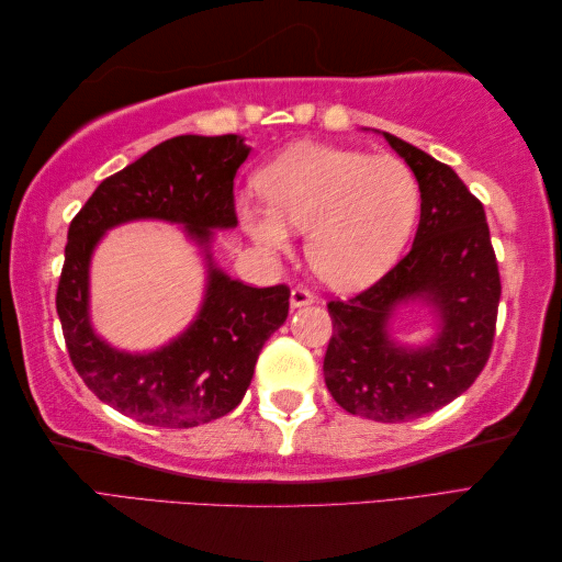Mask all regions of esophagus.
I'll return each mask as SVG.
<instances>
[{
  "label": "esophagus",
  "mask_w": 562,
  "mask_h": 562,
  "mask_svg": "<svg viewBox=\"0 0 562 562\" xmlns=\"http://www.w3.org/2000/svg\"><path fill=\"white\" fill-rule=\"evenodd\" d=\"M290 304H292V308H302V306L314 304V294L302 290V288H296V290H292V294H290Z\"/></svg>",
  "instance_id": "34e87169"
}]
</instances>
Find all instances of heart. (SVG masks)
<instances>
[{"label": "heart", "mask_w": 562, "mask_h": 562, "mask_svg": "<svg viewBox=\"0 0 562 562\" xmlns=\"http://www.w3.org/2000/svg\"><path fill=\"white\" fill-rule=\"evenodd\" d=\"M268 205L236 200L244 232L260 250L280 256L292 232H308L306 256L336 290H362L384 274L408 241L420 210L411 166L364 151L296 145L258 178Z\"/></svg>", "instance_id": "b5f03b06"}]
</instances>
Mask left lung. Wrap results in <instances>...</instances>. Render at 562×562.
I'll return each mask as SVG.
<instances>
[{"label":"left lung","mask_w":562,"mask_h":562,"mask_svg":"<svg viewBox=\"0 0 562 562\" xmlns=\"http://www.w3.org/2000/svg\"><path fill=\"white\" fill-rule=\"evenodd\" d=\"M381 135L417 178L420 224L411 254L374 288L328 304L324 376L348 413L408 423L459 398L483 372L503 288L481 200L451 166ZM408 313L430 324L420 341L397 336Z\"/></svg>","instance_id":"8db88e82"}]
</instances>
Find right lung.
<instances>
[{"mask_svg":"<svg viewBox=\"0 0 562 562\" xmlns=\"http://www.w3.org/2000/svg\"><path fill=\"white\" fill-rule=\"evenodd\" d=\"M250 154L241 135H178L93 190L69 224L57 316L71 364L97 396L137 423L198 427L234 411L262 345L290 312V290L248 288L214 258L217 232L236 229L234 176ZM130 221L182 226L199 248L206 288L194 321L151 351H123L90 318V260L102 236Z\"/></svg>","mask_w":562,"mask_h":562,"instance_id":"obj_1","label":"right lung"}]
</instances>
